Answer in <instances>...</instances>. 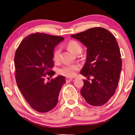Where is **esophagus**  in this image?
<instances>
[{"label":"esophagus","instance_id":"34e87169","mask_svg":"<svg viewBox=\"0 0 135 135\" xmlns=\"http://www.w3.org/2000/svg\"><path fill=\"white\" fill-rule=\"evenodd\" d=\"M73 80V78H70V77H66V82H69L70 81Z\"/></svg>","mask_w":135,"mask_h":135}]
</instances>
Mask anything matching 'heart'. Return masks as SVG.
<instances>
[{
  "instance_id": "heart-1",
  "label": "heart",
  "mask_w": 135,
  "mask_h": 135,
  "mask_svg": "<svg viewBox=\"0 0 135 135\" xmlns=\"http://www.w3.org/2000/svg\"><path fill=\"white\" fill-rule=\"evenodd\" d=\"M67 47L71 52L75 54L81 53L82 50V46L78 42L75 40H71L67 44ZM60 49L58 47L55 48L52 53V58L55 62L58 61L60 59ZM80 68L78 64H65L58 70L59 74L63 75L67 77H72L74 76L76 72Z\"/></svg>"
}]
</instances>
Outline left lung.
Listing matches in <instances>:
<instances>
[{"instance_id":"left-lung-1","label":"left lung","mask_w":135,"mask_h":135,"mask_svg":"<svg viewBox=\"0 0 135 135\" xmlns=\"http://www.w3.org/2000/svg\"><path fill=\"white\" fill-rule=\"evenodd\" d=\"M85 45L86 60L80 74L94 79L84 80L80 93L88 104L102 106L115 94L122 69L119 47L113 34L101 27L71 35Z\"/></svg>"}]
</instances>
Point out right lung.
<instances>
[{
  "label": "right lung",
  "instance_id": "1",
  "mask_svg": "<svg viewBox=\"0 0 135 135\" xmlns=\"http://www.w3.org/2000/svg\"><path fill=\"white\" fill-rule=\"evenodd\" d=\"M64 40L61 36L36 32L24 38L16 49L14 62L18 87L33 109L47 112L56 106L65 77L55 74L52 53L55 46ZM49 79V77H48Z\"/></svg>",
  "mask_w": 135,
  "mask_h": 135
}]
</instances>
